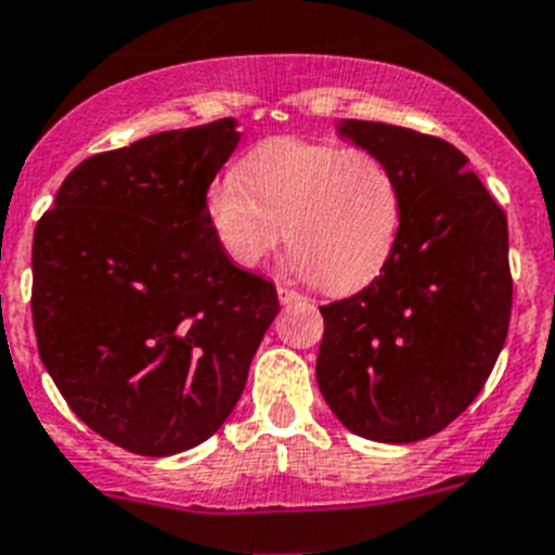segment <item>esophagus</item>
I'll list each match as a JSON object with an SVG mask.
<instances>
[{
  "mask_svg": "<svg viewBox=\"0 0 555 555\" xmlns=\"http://www.w3.org/2000/svg\"><path fill=\"white\" fill-rule=\"evenodd\" d=\"M279 300H282L284 306H289V304H298V300H304V295L300 293H295V289H289V287H282V284H279Z\"/></svg>",
  "mask_w": 555,
  "mask_h": 555,
  "instance_id": "1",
  "label": "esophagus"
}]
</instances>
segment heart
Instances as JSON below:
<instances>
[{
    "label": "heart",
    "mask_w": 555,
    "mask_h": 555,
    "mask_svg": "<svg viewBox=\"0 0 555 555\" xmlns=\"http://www.w3.org/2000/svg\"><path fill=\"white\" fill-rule=\"evenodd\" d=\"M214 235L241 268L293 246L289 268L331 293L379 276L401 228V190L390 165L365 149L273 141L211 184Z\"/></svg>",
    "instance_id": "heart-1"
}]
</instances>
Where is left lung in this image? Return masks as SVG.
I'll list each match as a JSON object with an SVG mask.
<instances>
[{"label":"left lung","mask_w":555,"mask_h":555,"mask_svg":"<svg viewBox=\"0 0 555 555\" xmlns=\"http://www.w3.org/2000/svg\"><path fill=\"white\" fill-rule=\"evenodd\" d=\"M336 134L390 165L401 228L379 276L320 309L317 385L358 437L421 442L475 401L504 347L507 214L448 141L354 118Z\"/></svg>","instance_id":"1"}]
</instances>
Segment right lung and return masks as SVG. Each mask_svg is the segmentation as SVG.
Instances as JSON below:
<instances>
[{
    "instance_id": "add662e5",
    "label": "right lung",
    "mask_w": 555,
    "mask_h": 555,
    "mask_svg": "<svg viewBox=\"0 0 555 555\" xmlns=\"http://www.w3.org/2000/svg\"><path fill=\"white\" fill-rule=\"evenodd\" d=\"M238 141L222 118L94 154L37 222L40 358L80 421L129 453L214 437L279 314L276 287L230 260L206 214Z\"/></svg>"
}]
</instances>
